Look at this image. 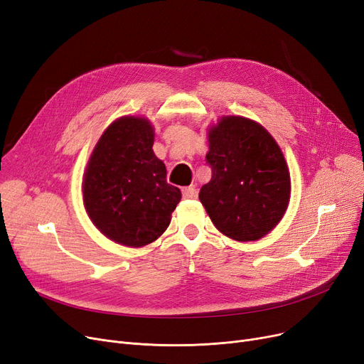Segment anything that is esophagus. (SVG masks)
<instances>
[{
	"mask_svg": "<svg viewBox=\"0 0 364 364\" xmlns=\"http://www.w3.org/2000/svg\"><path fill=\"white\" fill-rule=\"evenodd\" d=\"M181 193H183V198H184V199H196V198H198V190H196L193 186L183 187Z\"/></svg>",
	"mask_w": 364,
	"mask_h": 364,
	"instance_id": "34e87169",
	"label": "esophagus"
}]
</instances>
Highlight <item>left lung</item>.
Listing matches in <instances>:
<instances>
[{
    "label": "left lung",
    "mask_w": 364,
    "mask_h": 364,
    "mask_svg": "<svg viewBox=\"0 0 364 364\" xmlns=\"http://www.w3.org/2000/svg\"><path fill=\"white\" fill-rule=\"evenodd\" d=\"M211 181L199 199L218 230L239 242L265 236L279 224L291 198L283 153L258 122L223 117L208 129Z\"/></svg>",
    "instance_id": "left-lung-1"
}]
</instances>
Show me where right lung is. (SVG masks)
Segmentation results:
<instances>
[{"mask_svg": "<svg viewBox=\"0 0 364 364\" xmlns=\"http://www.w3.org/2000/svg\"><path fill=\"white\" fill-rule=\"evenodd\" d=\"M155 132L140 117L113 121L95 144L82 181L85 211L110 240L140 247L155 242L181 199L153 153Z\"/></svg>", "mask_w": 364, "mask_h": 364, "instance_id": "right-lung-1", "label": "right lung"}]
</instances>
